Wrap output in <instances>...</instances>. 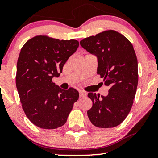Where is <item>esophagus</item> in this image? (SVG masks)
<instances>
[{"label":"esophagus","instance_id":"obj_1","mask_svg":"<svg viewBox=\"0 0 158 158\" xmlns=\"http://www.w3.org/2000/svg\"><path fill=\"white\" fill-rule=\"evenodd\" d=\"M79 97H85L86 94L84 92H82V91H79Z\"/></svg>","mask_w":158,"mask_h":158}]
</instances>
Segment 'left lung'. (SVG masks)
<instances>
[{"mask_svg":"<svg viewBox=\"0 0 158 158\" xmlns=\"http://www.w3.org/2000/svg\"><path fill=\"white\" fill-rule=\"evenodd\" d=\"M80 45L96 56L97 73L110 87L106 96L90 92L92 106L87 111L93 125L111 128L120 124L132 108L138 83L137 59L129 40L115 31H106L86 38Z\"/></svg>","mask_w":158,"mask_h":158,"instance_id":"left-lung-1","label":"left lung"}]
</instances>
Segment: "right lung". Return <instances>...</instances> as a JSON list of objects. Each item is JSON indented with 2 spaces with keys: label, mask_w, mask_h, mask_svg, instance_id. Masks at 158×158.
I'll return each instance as SVG.
<instances>
[{
  "label": "right lung",
  "mask_w": 158,
  "mask_h": 158,
  "mask_svg": "<svg viewBox=\"0 0 158 158\" xmlns=\"http://www.w3.org/2000/svg\"><path fill=\"white\" fill-rule=\"evenodd\" d=\"M77 40L38 35L22 47L15 84L26 117L35 126L52 130L63 126L79 99L78 91L62 89L52 82L79 47Z\"/></svg>",
  "instance_id": "add662e5"
}]
</instances>
